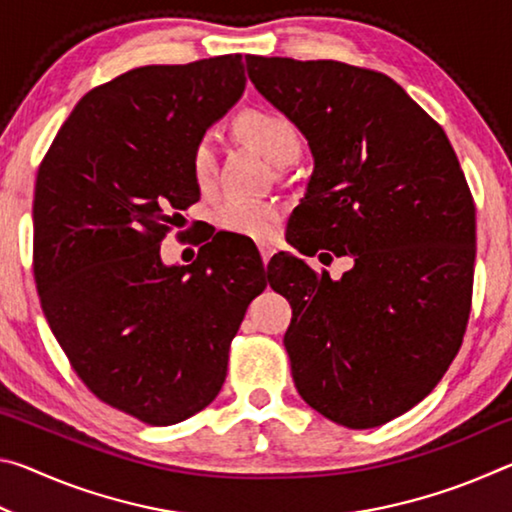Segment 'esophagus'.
<instances>
[{"label":"esophagus","mask_w":512,"mask_h":512,"mask_svg":"<svg viewBox=\"0 0 512 512\" xmlns=\"http://www.w3.org/2000/svg\"><path fill=\"white\" fill-rule=\"evenodd\" d=\"M257 248H259V255H262V262L268 264V259H271L273 253H275L273 246L271 244H257Z\"/></svg>","instance_id":"1"}]
</instances>
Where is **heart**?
Here are the masks:
<instances>
[{
  "label": "heart",
  "instance_id": "1",
  "mask_svg": "<svg viewBox=\"0 0 512 512\" xmlns=\"http://www.w3.org/2000/svg\"><path fill=\"white\" fill-rule=\"evenodd\" d=\"M237 131L246 142L271 160L277 167L289 164L300 153V135L289 117L268 108H250L237 117ZM216 140L212 133H203L189 153V171L194 183L205 189L214 178ZM282 210L271 201H246V198H223L214 205L212 221L219 230L246 239H268L277 230Z\"/></svg>",
  "mask_w": 512,
  "mask_h": 512
}]
</instances>
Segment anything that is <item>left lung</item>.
Segmentation results:
<instances>
[{
    "instance_id": "8db88e82",
    "label": "left lung",
    "mask_w": 512,
    "mask_h": 512,
    "mask_svg": "<svg viewBox=\"0 0 512 512\" xmlns=\"http://www.w3.org/2000/svg\"><path fill=\"white\" fill-rule=\"evenodd\" d=\"M246 67L314 153L291 244L354 259L336 282L287 253L271 264V287L293 309V381L327 420L379 427L424 400L463 343L476 255L465 173L438 121L391 76L280 56H246Z\"/></svg>"
}]
</instances>
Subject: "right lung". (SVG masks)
Wrapping results in <instances>:
<instances>
[{
	"label": "right lung",
	"mask_w": 512,
	"mask_h": 512,
	"mask_svg": "<svg viewBox=\"0 0 512 512\" xmlns=\"http://www.w3.org/2000/svg\"><path fill=\"white\" fill-rule=\"evenodd\" d=\"M244 85L241 54L135 67L76 103L38 169L33 275L51 332L101 402L153 427L219 395L230 343L266 289L214 246L189 266L160 259L201 198L192 146Z\"/></svg>",
	"instance_id": "right-lung-1"
}]
</instances>
